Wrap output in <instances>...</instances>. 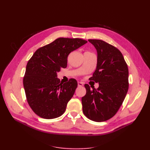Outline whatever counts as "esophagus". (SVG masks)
<instances>
[{"label": "esophagus", "mask_w": 150, "mask_h": 150, "mask_svg": "<svg viewBox=\"0 0 150 150\" xmlns=\"http://www.w3.org/2000/svg\"><path fill=\"white\" fill-rule=\"evenodd\" d=\"M78 84L79 87H82V86H83V83H81V82H78Z\"/></svg>", "instance_id": "obj_1"}]
</instances>
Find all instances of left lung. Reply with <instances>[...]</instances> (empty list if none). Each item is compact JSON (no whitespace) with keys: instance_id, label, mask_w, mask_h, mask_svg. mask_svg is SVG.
<instances>
[{"instance_id":"obj_1","label":"left lung","mask_w":150,"mask_h":150,"mask_svg":"<svg viewBox=\"0 0 150 150\" xmlns=\"http://www.w3.org/2000/svg\"><path fill=\"white\" fill-rule=\"evenodd\" d=\"M98 54L96 69L90 80L99 88L84 85L86 94L81 99L84 115L89 120L105 121L114 116L123 102L129 88L128 68L122 53L102 40L89 39Z\"/></svg>"}]
</instances>
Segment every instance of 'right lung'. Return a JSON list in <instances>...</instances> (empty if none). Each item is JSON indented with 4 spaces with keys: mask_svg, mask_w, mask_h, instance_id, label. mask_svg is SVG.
<instances>
[{
    "mask_svg": "<svg viewBox=\"0 0 150 150\" xmlns=\"http://www.w3.org/2000/svg\"><path fill=\"white\" fill-rule=\"evenodd\" d=\"M85 40L60 38L36 51L26 66L23 84L27 101L36 115L44 119L61 116L78 86L76 79L60 84L57 72L66 68L67 56L87 43Z\"/></svg>",
    "mask_w": 150,
    "mask_h": 150,
    "instance_id": "right-lung-1",
    "label": "right lung"
}]
</instances>
